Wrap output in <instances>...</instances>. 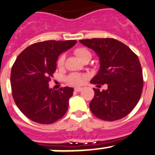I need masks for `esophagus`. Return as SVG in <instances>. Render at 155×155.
<instances>
[{
    "mask_svg": "<svg viewBox=\"0 0 155 155\" xmlns=\"http://www.w3.org/2000/svg\"><path fill=\"white\" fill-rule=\"evenodd\" d=\"M82 90H83L82 87H76V88H75V91H76V92H79V91H81Z\"/></svg>",
    "mask_w": 155,
    "mask_h": 155,
    "instance_id": "1",
    "label": "esophagus"
}]
</instances>
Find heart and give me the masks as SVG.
I'll return each instance as SVG.
<instances>
[{
  "mask_svg": "<svg viewBox=\"0 0 155 155\" xmlns=\"http://www.w3.org/2000/svg\"><path fill=\"white\" fill-rule=\"evenodd\" d=\"M75 54L78 56L82 61H90L92 57V54L91 51L87 50V48H79L75 50ZM64 59H65V56L64 54L61 55L59 57L58 60V66H62L64 64ZM86 76L84 75L79 73H72L67 77V81L72 85H79L83 83V82L85 80Z\"/></svg>",
  "mask_w": 155,
  "mask_h": 155,
  "instance_id": "1",
  "label": "heart"
}]
</instances>
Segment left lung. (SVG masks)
<instances>
[{
	"label": "left lung",
	"mask_w": 155,
	"mask_h": 155,
	"mask_svg": "<svg viewBox=\"0 0 155 155\" xmlns=\"http://www.w3.org/2000/svg\"><path fill=\"white\" fill-rule=\"evenodd\" d=\"M99 58L100 68L91 83L107 84V90L94 88L90 108L94 115L105 121L123 118L134 109L143 91V72L139 58L132 50L112 38L79 40Z\"/></svg>",
	"instance_id": "left-lung-1"
}]
</instances>
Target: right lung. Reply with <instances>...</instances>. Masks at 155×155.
<instances>
[{
	"instance_id": "right-lung-1",
	"label": "right lung",
	"mask_w": 155,
	"mask_h": 155,
	"mask_svg": "<svg viewBox=\"0 0 155 155\" xmlns=\"http://www.w3.org/2000/svg\"><path fill=\"white\" fill-rule=\"evenodd\" d=\"M76 40H48L25 48L11 72L12 96L17 107L30 120L51 124L66 113L73 88L52 90L48 82L56 70L58 56L72 48Z\"/></svg>"
}]
</instances>
